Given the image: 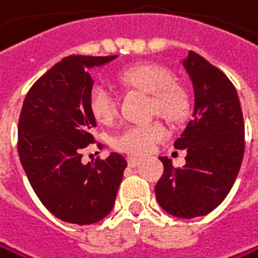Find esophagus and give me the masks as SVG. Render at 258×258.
I'll list each match as a JSON object with an SVG mask.
<instances>
[{"label":"esophagus","mask_w":258,"mask_h":258,"mask_svg":"<svg viewBox=\"0 0 258 258\" xmlns=\"http://www.w3.org/2000/svg\"><path fill=\"white\" fill-rule=\"evenodd\" d=\"M127 164H129L131 167H137V166H140V164H141V158L129 157V158H127Z\"/></svg>","instance_id":"esophagus-1"}]
</instances>
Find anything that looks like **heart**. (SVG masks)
Here are the masks:
<instances>
[{"label":"heart","mask_w":258,"mask_h":258,"mask_svg":"<svg viewBox=\"0 0 258 258\" xmlns=\"http://www.w3.org/2000/svg\"><path fill=\"white\" fill-rule=\"evenodd\" d=\"M123 84L151 94V112L160 117L178 121L187 110V97L174 84V75L158 64H135L120 74ZM89 109L100 123H110L118 112V103L112 89L104 83H95L89 92ZM167 131L161 121H149L126 127L115 137L113 145L129 155H146L157 143L164 140Z\"/></svg>","instance_id":"1"}]
</instances>
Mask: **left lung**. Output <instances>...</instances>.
I'll use <instances>...</instances> for the list:
<instances>
[{
    "instance_id": "left-lung-1",
    "label": "left lung",
    "mask_w": 258,
    "mask_h": 258,
    "mask_svg": "<svg viewBox=\"0 0 258 258\" xmlns=\"http://www.w3.org/2000/svg\"><path fill=\"white\" fill-rule=\"evenodd\" d=\"M183 68L194 87V112L174 146L186 149V164L174 167L160 157L164 172L155 197L167 214L194 218L212 212L229 194L244 154V123L235 87L220 69L192 50Z\"/></svg>"
}]
</instances>
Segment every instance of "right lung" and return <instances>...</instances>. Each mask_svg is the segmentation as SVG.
<instances>
[{
  "mask_svg": "<svg viewBox=\"0 0 258 258\" xmlns=\"http://www.w3.org/2000/svg\"><path fill=\"white\" fill-rule=\"evenodd\" d=\"M117 58L71 55L38 78L26 95L18 123V154L36 197L56 218L92 225L113 208L127 161H81L94 143L95 117L89 109L94 80L89 69Z\"/></svg>",
  "mask_w": 258,
  "mask_h": 258,
  "instance_id": "add662e5",
  "label": "right lung"
}]
</instances>
